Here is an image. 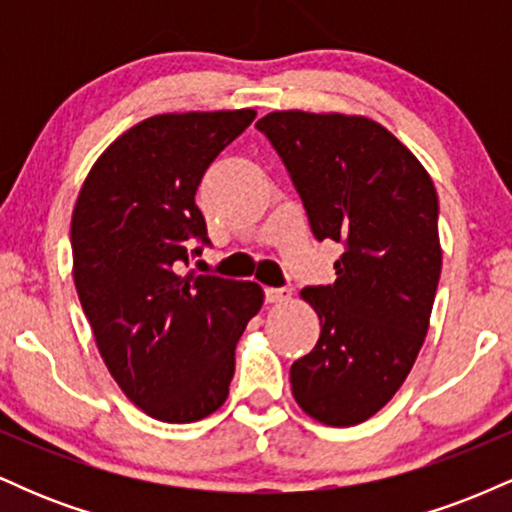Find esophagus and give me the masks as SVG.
<instances>
[{
	"mask_svg": "<svg viewBox=\"0 0 512 512\" xmlns=\"http://www.w3.org/2000/svg\"><path fill=\"white\" fill-rule=\"evenodd\" d=\"M289 296H291L289 289H274V286H267V289H264V298H267V303H281Z\"/></svg>",
	"mask_w": 512,
	"mask_h": 512,
	"instance_id": "esophagus-1",
	"label": "esophagus"
}]
</instances>
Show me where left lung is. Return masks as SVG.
Masks as SVG:
<instances>
[{"instance_id":"8db88e82","label":"left lung","mask_w":512,"mask_h":512,"mask_svg":"<svg viewBox=\"0 0 512 512\" xmlns=\"http://www.w3.org/2000/svg\"><path fill=\"white\" fill-rule=\"evenodd\" d=\"M257 129L289 168L313 236L344 245L334 284L301 291L320 339L291 366L293 397L320 424L356 426L395 397L426 339L443 262L436 187L370 117L274 110Z\"/></svg>"}]
</instances>
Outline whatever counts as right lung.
I'll return each mask as SVG.
<instances>
[{
  "label": "right lung",
  "mask_w": 512,
  "mask_h": 512,
  "mask_svg": "<svg viewBox=\"0 0 512 512\" xmlns=\"http://www.w3.org/2000/svg\"><path fill=\"white\" fill-rule=\"evenodd\" d=\"M255 115L146 117L98 156L76 197L72 274L93 339L129 402L166 424L226 402L236 344L264 303L255 281L185 274L190 248L209 243L199 182Z\"/></svg>",
  "instance_id": "obj_1"
}]
</instances>
